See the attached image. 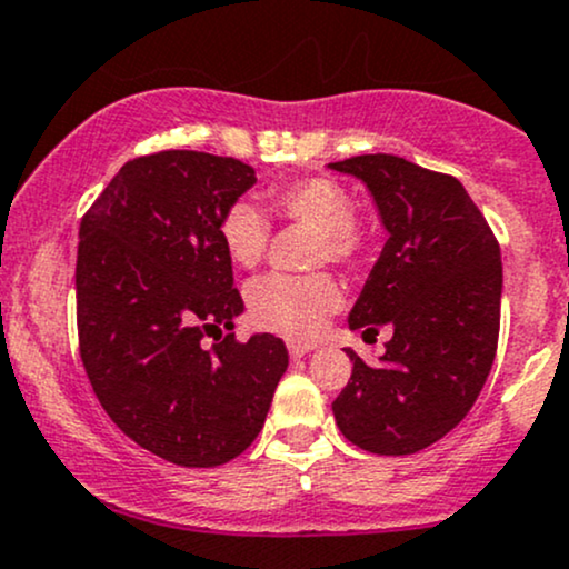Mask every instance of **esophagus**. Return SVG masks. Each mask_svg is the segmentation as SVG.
Instances as JSON below:
<instances>
[{"label":"esophagus","mask_w":569,"mask_h":569,"mask_svg":"<svg viewBox=\"0 0 569 569\" xmlns=\"http://www.w3.org/2000/svg\"><path fill=\"white\" fill-rule=\"evenodd\" d=\"M312 350V345H305V342H289V356L291 358H305L307 352Z\"/></svg>","instance_id":"esophagus-1"}]
</instances>
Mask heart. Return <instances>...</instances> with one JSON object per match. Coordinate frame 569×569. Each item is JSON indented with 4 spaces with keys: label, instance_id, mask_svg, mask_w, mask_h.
<instances>
[{
    "label": "heart",
    "instance_id": "1",
    "mask_svg": "<svg viewBox=\"0 0 569 569\" xmlns=\"http://www.w3.org/2000/svg\"><path fill=\"white\" fill-rule=\"evenodd\" d=\"M270 213L283 224L312 230L310 267H356L367 257V230L356 219V202L339 181L307 176L267 189ZM219 238L234 267L251 270L270 246V221L251 200H234L219 219ZM342 302L339 283L329 272L270 276L248 286V312L259 329L307 342L323 329Z\"/></svg>",
    "mask_w": 569,
    "mask_h": 569
}]
</instances>
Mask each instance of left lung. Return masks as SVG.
<instances>
[{
	"instance_id": "1",
	"label": "left lung",
	"mask_w": 569,
	"mask_h": 569,
	"mask_svg": "<svg viewBox=\"0 0 569 569\" xmlns=\"http://www.w3.org/2000/svg\"><path fill=\"white\" fill-rule=\"evenodd\" d=\"M331 168L371 189L390 232L350 310V329H393L380 367L348 350L352 375L331 409L356 447L415 455L471 411L492 369L502 291L498 238L455 176L396 154H356Z\"/></svg>"
}]
</instances>
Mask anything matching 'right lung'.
Segmentation results:
<instances>
[{
    "instance_id": "add662e5",
    "label": "right lung",
    "mask_w": 569,
    "mask_h": 569,
    "mask_svg": "<svg viewBox=\"0 0 569 569\" xmlns=\"http://www.w3.org/2000/svg\"><path fill=\"white\" fill-rule=\"evenodd\" d=\"M253 181V168L234 158L141 154L80 221L84 375L128 439L181 468H217L246 452L289 367L283 339L240 342L232 331L243 299L219 219Z\"/></svg>"
}]
</instances>
